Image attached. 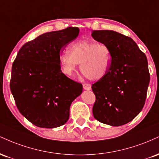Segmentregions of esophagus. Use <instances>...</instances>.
Instances as JSON below:
<instances>
[{"label": "esophagus", "mask_w": 159, "mask_h": 159, "mask_svg": "<svg viewBox=\"0 0 159 159\" xmlns=\"http://www.w3.org/2000/svg\"><path fill=\"white\" fill-rule=\"evenodd\" d=\"M83 88L85 90H91V84H84Z\"/></svg>", "instance_id": "1"}]
</instances>
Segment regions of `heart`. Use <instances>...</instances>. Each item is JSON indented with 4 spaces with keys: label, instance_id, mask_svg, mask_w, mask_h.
I'll return each mask as SVG.
<instances>
[{
    "label": "heart",
    "instance_id": "1",
    "mask_svg": "<svg viewBox=\"0 0 159 159\" xmlns=\"http://www.w3.org/2000/svg\"><path fill=\"white\" fill-rule=\"evenodd\" d=\"M58 61L62 72L66 75L74 77L77 67L85 77L100 80L109 72L112 61L110 49L106 45L90 40H80L72 43L69 51H61Z\"/></svg>",
    "mask_w": 159,
    "mask_h": 159
}]
</instances>
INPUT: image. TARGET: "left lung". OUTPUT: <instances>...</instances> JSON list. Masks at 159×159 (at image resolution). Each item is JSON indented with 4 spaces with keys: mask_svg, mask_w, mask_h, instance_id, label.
<instances>
[{
    "mask_svg": "<svg viewBox=\"0 0 159 159\" xmlns=\"http://www.w3.org/2000/svg\"><path fill=\"white\" fill-rule=\"evenodd\" d=\"M91 36L110 49L112 61L105 78L92 85L96 95L95 119L111 126L135 118L145 104L149 84L145 54L132 38L108 30H93Z\"/></svg>",
    "mask_w": 159,
    "mask_h": 159,
    "instance_id": "8db88e82",
    "label": "left lung"
}]
</instances>
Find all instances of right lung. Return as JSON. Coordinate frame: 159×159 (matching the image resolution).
<instances>
[{
	"label": "right lung",
	"instance_id": "obj_1",
	"mask_svg": "<svg viewBox=\"0 0 159 159\" xmlns=\"http://www.w3.org/2000/svg\"><path fill=\"white\" fill-rule=\"evenodd\" d=\"M79 34L78 27L45 33L25 43L12 63L10 90L19 112L30 123L54 129L68 121L83 87L62 72L58 54Z\"/></svg>",
	"mask_w": 159,
	"mask_h": 159
}]
</instances>
